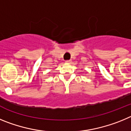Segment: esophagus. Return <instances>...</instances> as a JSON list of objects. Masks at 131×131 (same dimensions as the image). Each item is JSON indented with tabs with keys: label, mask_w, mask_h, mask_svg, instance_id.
I'll return each instance as SVG.
<instances>
[{
	"label": "esophagus",
	"mask_w": 131,
	"mask_h": 131,
	"mask_svg": "<svg viewBox=\"0 0 131 131\" xmlns=\"http://www.w3.org/2000/svg\"><path fill=\"white\" fill-rule=\"evenodd\" d=\"M71 62V60H66V63H70V62Z\"/></svg>",
	"instance_id": "obj_1"
}]
</instances>
